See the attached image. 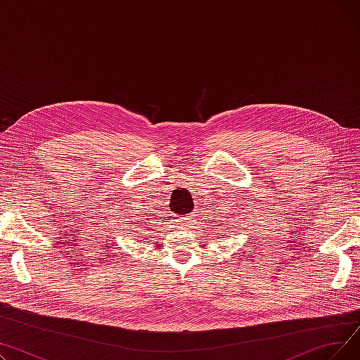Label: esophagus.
Here are the masks:
<instances>
[{
  "label": "esophagus",
  "instance_id": "34e87169",
  "mask_svg": "<svg viewBox=\"0 0 360 360\" xmlns=\"http://www.w3.org/2000/svg\"><path fill=\"white\" fill-rule=\"evenodd\" d=\"M178 220H179V221H184V223H186V220H190V217L185 216V217H179Z\"/></svg>",
  "mask_w": 360,
  "mask_h": 360
}]
</instances>
